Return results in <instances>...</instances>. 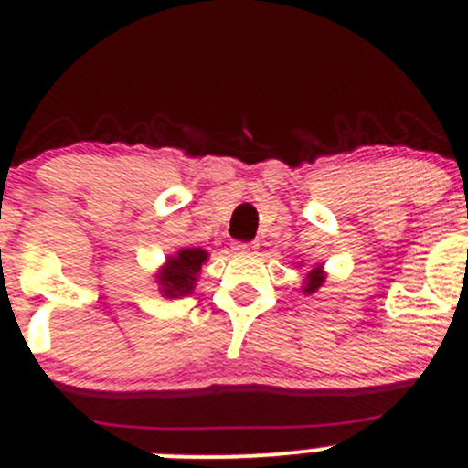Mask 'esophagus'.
I'll use <instances>...</instances> for the list:
<instances>
[{
	"label": "esophagus",
	"instance_id": "34e87169",
	"mask_svg": "<svg viewBox=\"0 0 468 468\" xmlns=\"http://www.w3.org/2000/svg\"><path fill=\"white\" fill-rule=\"evenodd\" d=\"M233 250L235 253H255V244L250 242H233Z\"/></svg>",
	"mask_w": 468,
	"mask_h": 468
}]
</instances>
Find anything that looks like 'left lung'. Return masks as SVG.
<instances>
[{
  "label": "left lung",
  "mask_w": 468,
  "mask_h": 468,
  "mask_svg": "<svg viewBox=\"0 0 468 468\" xmlns=\"http://www.w3.org/2000/svg\"><path fill=\"white\" fill-rule=\"evenodd\" d=\"M323 282H324V271H323V267L312 269V271L307 273V280H304L303 292H304V293H316L318 289L323 287Z\"/></svg>",
  "instance_id": "left-lung-1"
}]
</instances>
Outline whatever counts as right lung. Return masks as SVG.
<instances>
[{"mask_svg": "<svg viewBox=\"0 0 468 468\" xmlns=\"http://www.w3.org/2000/svg\"><path fill=\"white\" fill-rule=\"evenodd\" d=\"M208 260L204 249H181L179 253L170 255L164 267L156 273L161 293L165 298H179L193 293L197 284V275L201 271V264Z\"/></svg>", "mask_w": 468, "mask_h": 468, "instance_id": "obj_1", "label": "right lung"}]
</instances>
